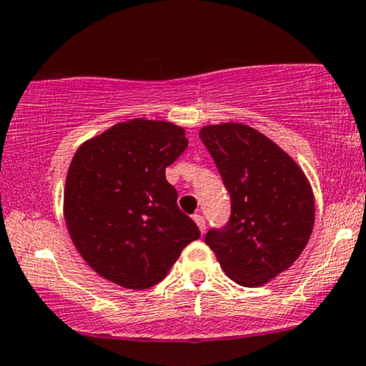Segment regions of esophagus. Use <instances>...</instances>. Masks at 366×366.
Returning a JSON list of instances; mask_svg holds the SVG:
<instances>
[{
    "label": "esophagus",
    "instance_id": "34e87169",
    "mask_svg": "<svg viewBox=\"0 0 366 366\" xmlns=\"http://www.w3.org/2000/svg\"><path fill=\"white\" fill-rule=\"evenodd\" d=\"M193 221H195L197 226H199L200 233H204V231H205V219H204V216H200V214H193Z\"/></svg>",
    "mask_w": 366,
    "mask_h": 366
}]
</instances>
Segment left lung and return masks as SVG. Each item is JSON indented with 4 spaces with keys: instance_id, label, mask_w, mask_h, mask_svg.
I'll return each mask as SVG.
<instances>
[{
    "instance_id": "left-lung-1",
    "label": "left lung",
    "mask_w": 366,
    "mask_h": 366,
    "mask_svg": "<svg viewBox=\"0 0 366 366\" xmlns=\"http://www.w3.org/2000/svg\"><path fill=\"white\" fill-rule=\"evenodd\" d=\"M200 139L231 195L229 222L210 229L205 243L236 285H267L295 264L310 239V182L290 154L248 124H207Z\"/></svg>"
}]
</instances>
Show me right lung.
Listing matches in <instances>:
<instances>
[{
    "label": "right lung",
    "instance_id": "add662e5",
    "mask_svg": "<svg viewBox=\"0 0 366 366\" xmlns=\"http://www.w3.org/2000/svg\"><path fill=\"white\" fill-rule=\"evenodd\" d=\"M187 145L178 124L135 118L76 149L64 183V222L81 259L101 277L147 290L200 238L166 179V167Z\"/></svg>",
    "mask_w": 366,
    "mask_h": 366
}]
</instances>
